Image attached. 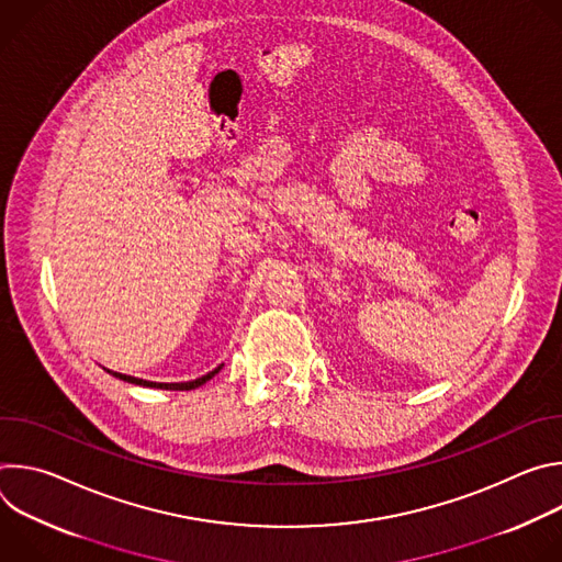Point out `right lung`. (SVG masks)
<instances>
[{
	"label": "right lung",
	"mask_w": 562,
	"mask_h": 562,
	"mask_svg": "<svg viewBox=\"0 0 562 562\" xmlns=\"http://www.w3.org/2000/svg\"><path fill=\"white\" fill-rule=\"evenodd\" d=\"M224 364H220V367H215L213 371H209L206 375H202V378H195V380H189V382H153V380H142V378H133V375H126V373H117V371H111V369H104V371H109L111 375H115V378H120V380H124V382H131V384H139V386H150V389H167V391H189V389H198V386H202L206 380H211L220 369H222Z\"/></svg>",
	"instance_id": "right-lung-1"
}]
</instances>
